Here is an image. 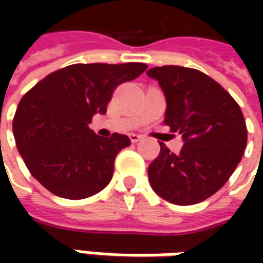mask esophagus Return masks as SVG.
Returning a JSON list of instances; mask_svg holds the SVG:
<instances>
[{
	"mask_svg": "<svg viewBox=\"0 0 263 263\" xmlns=\"http://www.w3.org/2000/svg\"><path fill=\"white\" fill-rule=\"evenodd\" d=\"M140 139H142V136H140V135H136V133H132V135H130V140H132L133 143L139 142Z\"/></svg>",
	"mask_w": 263,
	"mask_h": 263,
	"instance_id": "esophagus-1",
	"label": "esophagus"
}]
</instances>
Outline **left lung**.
<instances>
[{"mask_svg": "<svg viewBox=\"0 0 263 263\" xmlns=\"http://www.w3.org/2000/svg\"><path fill=\"white\" fill-rule=\"evenodd\" d=\"M161 86L165 124L180 133L183 147L171 154L164 143L147 168L158 196L176 205H195L227 183L241 161L248 128L238 104L205 73L180 66L149 68Z\"/></svg>", "mask_w": 263, "mask_h": 263, "instance_id": "left-lung-1", "label": "left lung"}]
</instances>
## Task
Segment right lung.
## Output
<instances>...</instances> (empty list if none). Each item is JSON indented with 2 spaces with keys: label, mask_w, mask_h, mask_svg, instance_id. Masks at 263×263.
<instances>
[{
  "label": "right lung",
  "mask_w": 263,
  "mask_h": 263,
  "mask_svg": "<svg viewBox=\"0 0 263 263\" xmlns=\"http://www.w3.org/2000/svg\"><path fill=\"white\" fill-rule=\"evenodd\" d=\"M142 63L73 64L42 79L26 93L13 121L26 167L55 196L85 199L108 186L114 161L130 146L126 135L98 136L92 117L105 114L112 90L139 77Z\"/></svg>",
  "instance_id": "obj_1"
}]
</instances>
